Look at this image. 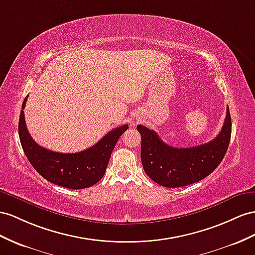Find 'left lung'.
I'll return each mask as SVG.
<instances>
[{
    "label": "left lung",
    "mask_w": 255,
    "mask_h": 255,
    "mask_svg": "<svg viewBox=\"0 0 255 255\" xmlns=\"http://www.w3.org/2000/svg\"><path fill=\"white\" fill-rule=\"evenodd\" d=\"M136 130L141 134V161L145 173L161 186L181 187L205 179L220 165L230 145L232 119L227 107L224 125L217 138L186 148L166 144L145 126L138 125Z\"/></svg>",
    "instance_id": "left-lung-1"
}]
</instances>
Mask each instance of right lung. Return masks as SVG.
I'll use <instances>...</instances> for the list:
<instances>
[{
  "mask_svg": "<svg viewBox=\"0 0 255 255\" xmlns=\"http://www.w3.org/2000/svg\"><path fill=\"white\" fill-rule=\"evenodd\" d=\"M27 99L28 96L21 107L18 131L30 164L44 179L62 187L81 190L98 183L106 173L111 154L120 136L128 129V125L111 130L99 142L85 151L73 154L53 152L38 145L28 131L22 111Z\"/></svg>",
  "mask_w": 255,
  "mask_h": 255,
  "instance_id": "right-lung-1",
  "label": "right lung"
}]
</instances>
